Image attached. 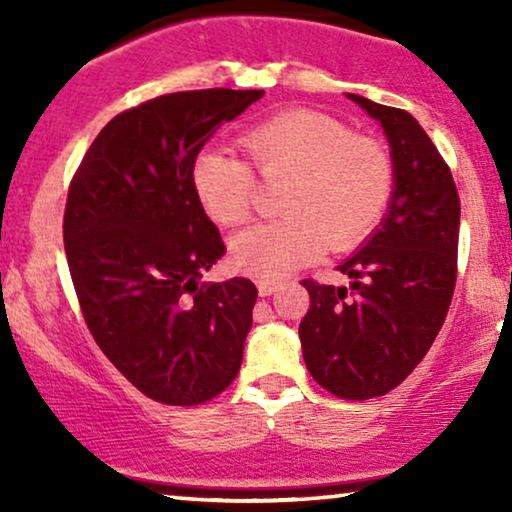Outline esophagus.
I'll return each instance as SVG.
<instances>
[{"label":"esophagus","mask_w":512,"mask_h":512,"mask_svg":"<svg viewBox=\"0 0 512 512\" xmlns=\"http://www.w3.org/2000/svg\"><path fill=\"white\" fill-rule=\"evenodd\" d=\"M276 289H279V281H272V279L257 281V291H260V296H272Z\"/></svg>","instance_id":"esophagus-1"}]
</instances>
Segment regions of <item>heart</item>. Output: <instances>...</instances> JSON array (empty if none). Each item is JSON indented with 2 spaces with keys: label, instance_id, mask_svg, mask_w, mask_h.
Masks as SVG:
<instances>
[{
  "label": "heart",
  "instance_id": "b5f03b06",
  "mask_svg": "<svg viewBox=\"0 0 512 512\" xmlns=\"http://www.w3.org/2000/svg\"><path fill=\"white\" fill-rule=\"evenodd\" d=\"M262 178L289 180L281 221L231 240V262L260 279H284L330 243L346 250L380 221L392 195V161L378 142L351 137L342 122L289 110L250 129L243 139ZM192 187L204 211L223 226L250 219L255 178L245 161L221 149L192 163Z\"/></svg>",
  "mask_w": 512,
  "mask_h": 512
}]
</instances>
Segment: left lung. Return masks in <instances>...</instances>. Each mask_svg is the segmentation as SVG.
Instances as JSON below:
<instances>
[{"instance_id":"1","label":"left lung","mask_w":512,"mask_h":512,"mask_svg":"<svg viewBox=\"0 0 512 512\" xmlns=\"http://www.w3.org/2000/svg\"><path fill=\"white\" fill-rule=\"evenodd\" d=\"M383 127L392 195L375 231L339 264L346 286L305 279L303 358L342 399L380 397L419 366L448 315L457 276L460 197L450 168L407 110L346 93Z\"/></svg>"}]
</instances>
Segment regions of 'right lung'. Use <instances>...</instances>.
<instances>
[{
  "mask_svg": "<svg viewBox=\"0 0 512 512\" xmlns=\"http://www.w3.org/2000/svg\"><path fill=\"white\" fill-rule=\"evenodd\" d=\"M264 91H182L113 117L69 187L64 252L81 313L146 397L192 407L238 375L257 289L202 284L226 252L192 187V163Z\"/></svg>",
  "mask_w": 512,
  "mask_h": 512,
  "instance_id": "right-lung-1",
  "label": "right lung"
}]
</instances>
